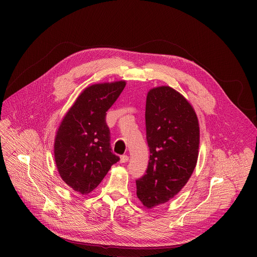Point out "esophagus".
<instances>
[{
  "label": "esophagus",
  "mask_w": 257,
  "mask_h": 257,
  "mask_svg": "<svg viewBox=\"0 0 257 257\" xmlns=\"http://www.w3.org/2000/svg\"><path fill=\"white\" fill-rule=\"evenodd\" d=\"M129 161V157L127 156V155H125V156H122L121 157V163H127Z\"/></svg>",
  "instance_id": "esophagus-1"
}]
</instances>
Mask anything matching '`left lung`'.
I'll return each mask as SVG.
<instances>
[{
    "label": "left lung",
    "mask_w": 257,
    "mask_h": 257,
    "mask_svg": "<svg viewBox=\"0 0 257 257\" xmlns=\"http://www.w3.org/2000/svg\"><path fill=\"white\" fill-rule=\"evenodd\" d=\"M145 126L151 157L145 174L136 180V194L151 208L173 198L191 177L198 157L199 126L193 107L170 86L149 92Z\"/></svg>",
    "instance_id": "1"
}]
</instances>
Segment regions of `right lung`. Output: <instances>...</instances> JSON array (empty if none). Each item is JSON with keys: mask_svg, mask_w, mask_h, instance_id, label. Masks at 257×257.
<instances>
[{"mask_svg": "<svg viewBox=\"0 0 257 257\" xmlns=\"http://www.w3.org/2000/svg\"><path fill=\"white\" fill-rule=\"evenodd\" d=\"M125 81L87 87L64 117L55 140V161L61 178L81 194L95 189L120 161L111 148L107 109L123 91Z\"/></svg>", "mask_w": 257, "mask_h": 257, "instance_id": "1", "label": "right lung"}]
</instances>
